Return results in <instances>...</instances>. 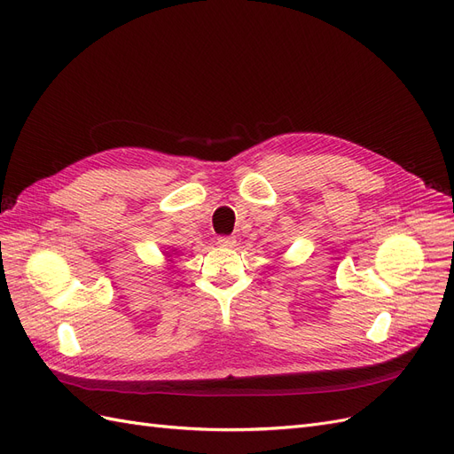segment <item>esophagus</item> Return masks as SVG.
Wrapping results in <instances>:
<instances>
[{"label": "esophagus", "instance_id": "esophagus-1", "mask_svg": "<svg viewBox=\"0 0 454 454\" xmlns=\"http://www.w3.org/2000/svg\"><path fill=\"white\" fill-rule=\"evenodd\" d=\"M217 244L225 246V248H232V246H235V239H232V237H217Z\"/></svg>", "mask_w": 454, "mask_h": 454}]
</instances>
